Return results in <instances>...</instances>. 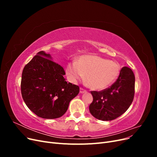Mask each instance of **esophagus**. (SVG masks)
Returning <instances> with one entry per match:
<instances>
[{
  "label": "esophagus",
  "mask_w": 157,
  "mask_h": 157,
  "mask_svg": "<svg viewBox=\"0 0 157 157\" xmlns=\"http://www.w3.org/2000/svg\"><path fill=\"white\" fill-rule=\"evenodd\" d=\"M85 92H86V90H85L84 89H83V88H80V94H84V93H85Z\"/></svg>",
  "instance_id": "1"
}]
</instances>
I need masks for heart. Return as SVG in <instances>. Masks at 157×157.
I'll return each mask as SVG.
<instances>
[{"mask_svg":"<svg viewBox=\"0 0 157 157\" xmlns=\"http://www.w3.org/2000/svg\"><path fill=\"white\" fill-rule=\"evenodd\" d=\"M120 66L114 61L94 55L80 57L77 62L69 63L66 73L70 81L76 83L84 78L90 88L105 89L115 81L120 74Z\"/></svg>","mask_w":157,"mask_h":157,"instance_id":"b5f03b06","label":"heart"}]
</instances>
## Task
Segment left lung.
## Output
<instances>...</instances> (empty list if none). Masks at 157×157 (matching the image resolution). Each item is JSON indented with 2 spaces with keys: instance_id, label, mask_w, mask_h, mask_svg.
Instances as JSON below:
<instances>
[{
  "instance_id": "1",
  "label": "left lung",
  "mask_w": 157,
  "mask_h": 157,
  "mask_svg": "<svg viewBox=\"0 0 157 157\" xmlns=\"http://www.w3.org/2000/svg\"><path fill=\"white\" fill-rule=\"evenodd\" d=\"M134 90V74L129 67H123L117 81L110 87L100 92H91L93 101L89 106L90 113L101 121L115 119L130 106Z\"/></svg>"
}]
</instances>
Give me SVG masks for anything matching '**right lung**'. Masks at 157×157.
Segmentation results:
<instances>
[{
	"mask_svg": "<svg viewBox=\"0 0 157 157\" xmlns=\"http://www.w3.org/2000/svg\"><path fill=\"white\" fill-rule=\"evenodd\" d=\"M44 51L38 52L23 70L21 92L23 101L38 117L54 119L63 116L79 87L65 80L63 68Z\"/></svg>",
	"mask_w": 157,
	"mask_h": 157,
	"instance_id": "1",
	"label": "right lung"
}]
</instances>
